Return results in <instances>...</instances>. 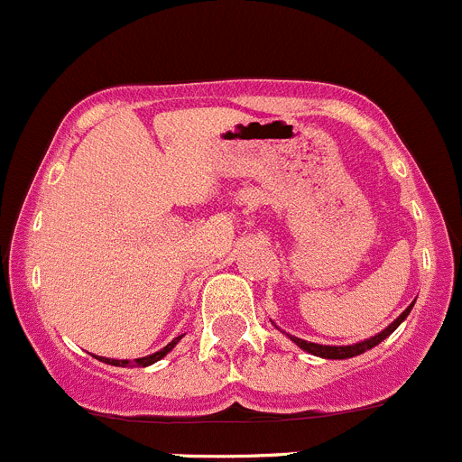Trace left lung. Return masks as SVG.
<instances>
[{
  "instance_id": "obj_1",
  "label": "left lung",
  "mask_w": 462,
  "mask_h": 462,
  "mask_svg": "<svg viewBox=\"0 0 462 462\" xmlns=\"http://www.w3.org/2000/svg\"><path fill=\"white\" fill-rule=\"evenodd\" d=\"M411 309H413V304L411 306H407V310H404L402 315H400L398 319L393 321V324H389L386 326L384 330H382V333H377V335H374V337H369V339H365V342H357V344H348V346H324V344H315V342H306V339H300V337H292L291 335V339L292 342L297 344V346L300 348H304L306 353H310V356H318V357H326V360H346V357H356V356H360V353H365V351H369V348H374V346H377V344L382 342V339H386L389 337L391 333H393L395 328H398L400 324H402L404 319H407V315L411 313Z\"/></svg>"
}]
</instances>
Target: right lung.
<instances>
[{"label":"right lung","instance_id":"1","mask_svg":"<svg viewBox=\"0 0 462 462\" xmlns=\"http://www.w3.org/2000/svg\"><path fill=\"white\" fill-rule=\"evenodd\" d=\"M180 337H183V335H179V337H174V339H171L170 344H167L165 348H161V351L152 353V356L138 357V360H134V365H136V366H149V365H153V362L162 360V357H165L167 353H170L171 348H174L176 344L180 342ZM97 360H100V362H105V365H114V366H129V360H111V357H97Z\"/></svg>","mask_w":462,"mask_h":462}]
</instances>
